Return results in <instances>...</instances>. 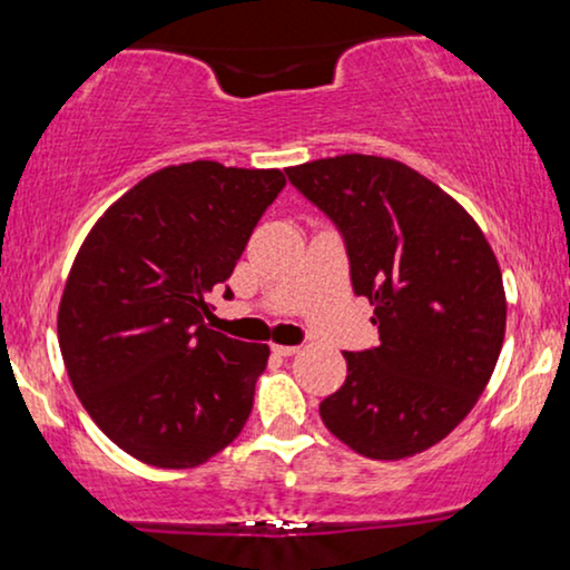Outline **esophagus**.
Returning a JSON list of instances; mask_svg holds the SVG:
<instances>
[{
  "label": "esophagus",
  "instance_id": "esophagus-1",
  "mask_svg": "<svg viewBox=\"0 0 570 570\" xmlns=\"http://www.w3.org/2000/svg\"><path fill=\"white\" fill-rule=\"evenodd\" d=\"M297 351V345H273V353H278V356H294Z\"/></svg>",
  "mask_w": 570,
  "mask_h": 570
}]
</instances>
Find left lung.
<instances>
[{
    "mask_svg": "<svg viewBox=\"0 0 570 570\" xmlns=\"http://www.w3.org/2000/svg\"><path fill=\"white\" fill-rule=\"evenodd\" d=\"M343 233L353 292L375 305L377 348L345 351L324 426L358 455L434 448L472 412L507 330L501 267L472 214L415 168L337 155L286 168Z\"/></svg>",
    "mask_w": 570,
    "mask_h": 570,
    "instance_id": "left-lung-1",
    "label": "left lung"
}]
</instances>
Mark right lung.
Here are the masks:
<instances>
[{"mask_svg": "<svg viewBox=\"0 0 570 570\" xmlns=\"http://www.w3.org/2000/svg\"><path fill=\"white\" fill-rule=\"evenodd\" d=\"M284 185L278 168L168 166L117 198L82 240L58 343L82 407L136 461L200 466L246 426L271 348L208 330L206 294L230 278Z\"/></svg>", "mask_w": 570, "mask_h": 570, "instance_id": "obj_1", "label": "right lung"}]
</instances>
